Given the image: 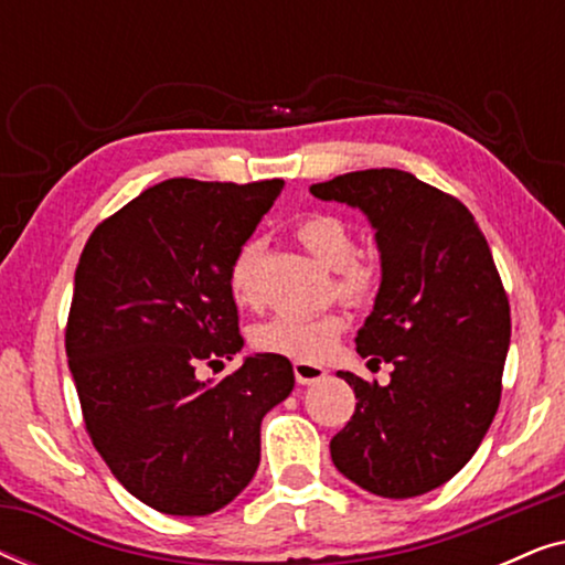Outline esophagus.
Here are the masks:
<instances>
[{"label":"esophagus","instance_id":"34e87169","mask_svg":"<svg viewBox=\"0 0 565 565\" xmlns=\"http://www.w3.org/2000/svg\"><path fill=\"white\" fill-rule=\"evenodd\" d=\"M292 373H296V381L300 385H311V383H319L323 375H327V370L313 365V362H296L292 365Z\"/></svg>","mask_w":565,"mask_h":565}]
</instances>
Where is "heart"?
Masks as SVG:
<instances>
[{"label":"heart","mask_w":565,"mask_h":565,"mask_svg":"<svg viewBox=\"0 0 565 565\" xmlns=\"http://www.w3.org/2000/svg\"><path fill=\"white\" fill-rule=\"evenodd\" d=\"M296 234L300 244L334 269V285L339 298L347 303H365L383 280V267L373 254L358 252V236L339 215L311 213L298 223ZM265 246L262 242H246L236 252L228 269L231 298L244 308L262 303L259 267ZM347 319L339 311L319 316H275L252 329V344L259 352L280 354L298 362H321L334 350L339 337L344 334Z\"/></svg>","instance_id":"obj_1"}]
</instances>
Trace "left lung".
Returning <instances> with one entry per match:
<instances>
[{
  "label": "left lung",
  "instance_id": "1",
  "mask_svg": "<svg viewBox=\"0 0 565 565\" xmlns=\"http://www.w3.org/2000/svg\"><path fill=\"white\" fill-rule=\"evenodd\" d=\"M360 207L375 228L383 280L358 352L391 362L388 385H352V419L331 439L337 470L375 497L412 499L450 481L481 445L501 401L509 298L473 213L401 169L311 184Z\"/></svg>",
  "mask_w": 565,
  "mask_h": 565
}]
</instances>
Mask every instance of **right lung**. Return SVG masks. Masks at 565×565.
<instances>
[{
    "instance_id": "right-lung-1",
    "label": "right lung",
    "mask_w": 565,
    "mask_h": 565,
    "mask_svg": "<svg viewBox=\"0 0 565 565\" xmlns=\"http://www.w3.org/2000/svg\"><path fill=\"white\" fill-rule=\"evenodd\" d=\"M177 177L92 231L74 275L66 358L95 450L151 509L218 512L259 466V424L290 396L288 358L254 354L218 383L200 362L244 347L228 269L280 195Z\"/></svg>"
}]
</instances>
